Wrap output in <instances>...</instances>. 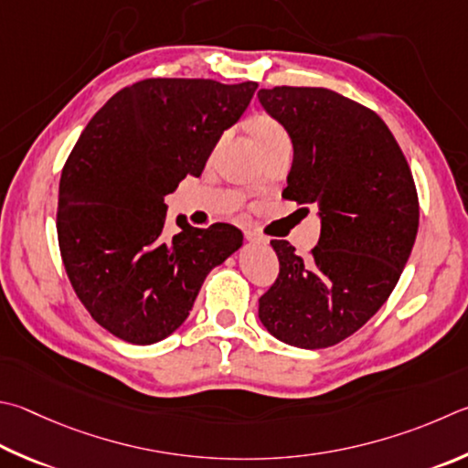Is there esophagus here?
<instances>
[{"instance_id": "34e87169", "label": "esophagus", "mask_w": 468, "mask_h": 468, "mask_svg": "<svg viewBox=\"0 0 468 468\" xmlns=\"http://www.w3.org/2000/svg\"><path fill=\"white\" fill-rule=\"evenodd\" d=\"M245 239L251 241V243H263V245L268 243V237L258 233V231H245Z\"/></svg>"}]
</instances>
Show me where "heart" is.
I'll list each match as a JSON object with an SVG mask.
<instances>
[{"instance_id":"obj_1","label":"heart","mask_w":468,"mask_h":468,"mask_svg":"<svg viewBox=\"0 0 468 468\" xmlns=\"http://www.w3.org/2000/svg\"><path fill=\"white\" fill-rule=\"evenodd\" d=\"M253 134H256V139H258L261 149L268 145H274V143H278V141L291 139L288 137L284 126L271 116H258L256 121H253Z\"/></svg>"}]
</instances>
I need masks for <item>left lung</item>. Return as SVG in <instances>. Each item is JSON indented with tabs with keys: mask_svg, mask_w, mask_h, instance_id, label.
I'll list each match as a JSON object with an SVG mask.
<instances>
[{
	"mask_svg": "<svg viewBox=\"0 0 468 468\" xmlns=\"http://www.w3.org/2000/svg\"><path fill=\"white\" fill-rule=\"evenodd\" d=\"M292 139L284 200L319 207L309 258L271 239L280 271L260 296V321L288 346L319 350L350 337L385 304L420 225L410 164L385 121L327 88L260 90Z\"/></svg>",
	"mask_w": 468,
	"mask_h": 468,
	"instance_id": "8db88e82",
	"label": "left lung"
}]
</instances>
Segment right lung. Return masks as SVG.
Returning <instances> with one entry per match:
<instances>
[{"label": "right lung", "mask_w": 468, "mask_h": 468, "mask_svg": "<svg viewBox=\"0 0 468 468\" xmlns=\"http://www.w3.org/2000/svg\"><path fill=\"white\" fill-rule=\"evenodd\" d=\"M256 81L151 78L116 91L83 129L58 184L57 237L75 294L93 321L129 344H155L188 317L208 271L241 248L229 223L177 218L165 202L200 176Z\"/></svg>", "instance_id": "right-lung-1"}]
</instances>
